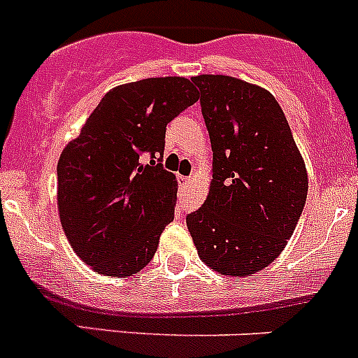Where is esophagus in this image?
I'll return each instance as SVG.
<instances>
[{
    "instance_id": "34e87169",
    "label": "esophagus",
    "mask_w": 358,
    "mask_h": 358,
    "mask_svg": "<svg viewBox=\"0 0 358 358\" xmlns=\"http://www.w3.org/2000/svg\"><path fill=\"white\" fill-rule=\"evenodd\" d=\"M177 182H179L181 186H186V185H189V182H192V179H189V177H185V176H179V177H177Z\"/></svg>"
}]
</instances>
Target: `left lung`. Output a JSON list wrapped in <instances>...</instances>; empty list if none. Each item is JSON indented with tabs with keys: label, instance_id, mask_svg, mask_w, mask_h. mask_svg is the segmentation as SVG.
Here are the masks:
<instances>
[{
	"label": "left lung",
	"instance_id": "1",
	"mask_svg": "<svg viewBox=\"0 0 358 358\" xmlns=\"http://www.w3.org/2000/svg\"><path fill=\"white\" fill-rule=\"evenodd\" d=\"M192 81L211 140L213 182L186 225L211 270L245 277L287 245L306 206V163L270 92L218 74Z\"/></svg>",
	"mask_w": 358,
	"mask_h": 358
}]
</instances>
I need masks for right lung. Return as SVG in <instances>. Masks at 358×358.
<instances>
[{
	"label": "right lung",
	"instance_id": "right-lung-1",
	"mask_svg": "<svg viewBox=\"0 0 358 358\" xmlns=\"http://www.w3.org/2000/svg\"><path fill=\"white\" fill-rule=\"evenodd\" d=\"M196 101L186 78L115 87L62 152V227L72 250L97 273L129 277L156 254L177 199L176 176L162 163L166 124Z\"/></svg>",
	"mask_w": 358,
	"mask_h": 358
}]
</instances>
